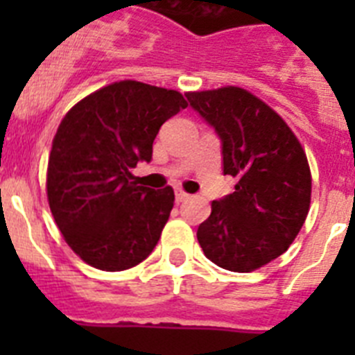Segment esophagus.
I'll return each mask as SVG.
<instances>
[{"mask_svg":"<svg viewBox=\"0 0 355 355\" xmlns=\"http://www.w3.org/2000/svg\"><path fill=\"white\" fill-rule=\"evenodd\" d=\"M174 193H175V200H178V202H183V200H187L188 197H190L187 192H184V190H181V188H175Z\"/></svg>","mask_w":355,"mask_h":355,"instance_id":"34e87169","label":"esophagus"}]
</instances>
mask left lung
Returning a JSON list of instances; mask_svg holds the SVG:
<instances>
[{
	"label": "left lung",
	"mask_w": 355,
	"mask_h": 355,
	"mask_svg": "<svg viewBox=\"0 0 355 355\" xmlns=\"http://www.w3.org/2000/svg\"><path fill=\"white\" fill-rule=\"evenodd\" d=\"M222 142L234 192L213 200L197 229L206 258L231 272H252L286 252L311 202L302 146L268 105L240 87L184 94Z\"/></svg>",
	"instance_id": "1"
}]
</instances>
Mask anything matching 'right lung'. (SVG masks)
<instances>
[{
    "label": "right lung",
    "mask_w": 355,
    "mask_h": 355,
    "mask_svg": "<svg viewBox=\"0 0 355 355\" xmlns=\"http://www.w3.org/2000/svg\"><path fill=\"white\" fill-rule=\"evenodd\" d=\"M175 90L117 81L72 106L48 162V200L67 245L94 268L128 270L153 252L174 190L140 187L131 168L150 162L165 121L187 108Z\"/></svg>",
    "instance_id": "obj_1"
}]
</instances>
